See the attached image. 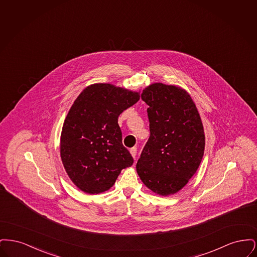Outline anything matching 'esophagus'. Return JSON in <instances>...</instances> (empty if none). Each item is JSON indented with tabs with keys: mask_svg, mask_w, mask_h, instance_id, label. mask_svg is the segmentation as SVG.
Masks as SVG:
<instances>
[{
	"mask_svg": "<svg viewBox=\"0 0 257 257\" xmlns=\"http://www.w3.org/2000/svg\"><path fill=\"white\" fill-rule=\"evenodd\" d=\"M130 153H131V155L133 156V158H136V155H137V147H132L131 149H130Z\"/></svg>",
	"mask_w": 257,
	"mask_h": 257,
	"instance_id": "34e87169",
	"label": "esophagus"
}]
</instances>
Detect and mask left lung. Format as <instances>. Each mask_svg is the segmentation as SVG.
<instances>
[{"label": "left lung", "instance_id": "8db88e82", "mask_svg": "<svg viewBox=\"0 0 257 257\" xmlns=\"http://www.w3.org/2000/svg\"><path fill=\"white\" fill-rule=\"evenodd\" d=\"M149 106L150 136L137 163L149 190L167 196L179 192L197 171L205 135L196 104L182 87L154 83L143 90Z\"/></svg>", "mask_w": 257, "mask_h": 257}]
</instances>
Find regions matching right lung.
Listing matches in <instances>:
<instances>
[{
    "label": "right lung",
    "instance_id": "obj_1",
    "mask_svg": "<svg viewBox=\"0 0 257 257\" xmlns=\"http://www.w3.org/2000/svg\"><path fill=\"white\" fill-rule=\"evenodd\" d=\"M139 100L140 91L99 83L86 86L74 101L61 130V158L84 193L108 191L123 169L133 165L117 119Z\"/></svg>",
    "mask_w": 257,
    "mask_h": 257
}]
</instances>
